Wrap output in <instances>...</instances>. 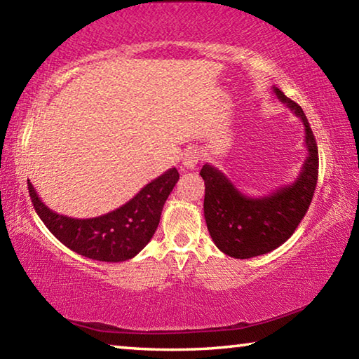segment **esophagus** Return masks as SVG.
<instances>
[{
    "label": "esophagus",
    "instance_id": "34e87169",
    "mask_svg": "<svg viewBox=\"0 0 359 359\" xmlns=\"http://www.w3.org/2000/svg\"><path fill=\"white\" fill-rule=\"evenodd\" d=\"M199 156L201 155H199V151L196 149L187 150L184 156H182V165H184V168L187 169H194L199 161Z\"/></svg>",
    "mask_w": 359,
    "mask_h": 359
}]
</instances>
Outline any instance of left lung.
I'll list each match as a JSON object with an SVG mask.
<instances>
[{
	"label": "left lung",
	"mask_w": 359,
	"mask_h": 359,
	"mask_svg": "<svg viewBox=\"0 0 359 359\" xmlns=\"http://www.w3.org/2000/svg\"><path fill=\"white\" fill-rule=\"evenodd\" d=\"M277 100L304 125L307 156L296 180L263 198H248L226 175L204 165V218L214 244L228 257L247 259L269 253L287 242L307 214L318 180V147L306 114L277 87Z\"/></svg>",
	"instance_id": "1"
}]
</instances>
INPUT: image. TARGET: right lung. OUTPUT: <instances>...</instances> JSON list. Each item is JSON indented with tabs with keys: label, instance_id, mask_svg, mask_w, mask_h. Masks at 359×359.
Masks as SVG:
<instances>
[{
	"label": "right lung",
	"instance_id": "add662e5",
	"mask_svg": "<svg viewBox=\"0 0 359 359\" xmlns=\"http://www.w3.org/2000/svg\"><path fill=\"white\" fill-rule=\"evenodd\" d=\"M177 180V169L171 168L121 208L93 218H72L48 209L29 180L28 191L36 214L62 244L90 259L120 263L135 258L154 238L163 205Z\"/></svg>",
	"mask_w": 359,
	"mask_h": 359
}]
</instances>
